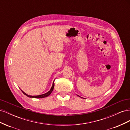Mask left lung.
<instances>
[{"mask_svg": "<svg viewBox=\"0 0 130 130\" xmlns=\"http://www.w3.org/2000/svg\"><path fill=\"white\" fill-rule=\"evenodd\" d=\"M77 96H79V97H80V96H78V95H77Z\"/></svg>", "mask_w": 130, "mask_h": 130, "instance_id": "1", "label": "left lung"}]
</instances>
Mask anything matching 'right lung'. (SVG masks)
<instances>
[{
  "mask_svg": "<svg viewBox=\"0 0 130 130\" xmlns=\"http://www.w3.org/2000/svg\"><path fill=\"white\" fill-rule=\"evenodd\" d=\"M54 81L53 83L52 87H51V89H50L49 91H48V92H46V93H44V94H41V95H34V96H32V95H28V94H26L25 92H23L21 89V90H22V92H23V93L24 94H25V95L26 96H27V97L32 98H45V97L48 96L50 95V94L51 93H52V92H53V89H54Z\"/></svg>",
  "mask_w": 130,
  "mask_h": 130,
  "instance_id": "add662e5",
  "label": "right lung"
}]
</instances>
